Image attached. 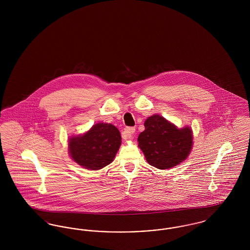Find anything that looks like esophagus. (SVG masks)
<instances>
[{
  "label": "esophagus",
  "mask_w": 250,
  "mask_h": 250,
  "mask_svg": "<svg viewBox=\"0 0 250 250\" xmlns=\"http://www.w3.org/2000/svg\"><path fill=\"white\" fill-rule=\"evenodd\" d=\"M135 127H126L125 130L123 131L122 133V138L125 140V141H128L132 139V135L135 133Z\"/></svg>",
  "instance_id": "1"
}]
</instances>
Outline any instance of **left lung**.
Segmentation results:
<instances>
[{"label": "left lung", "instance_id": "8db88e82", "mask_svg": "<svg viewBox=\"0 0 250 250\" xmlns=\"http://www.w3.org/2000/svg\"><path fill=\"white\" fill-rule=\"evenodd\" d=\"M145 130L139 135L138 146L147 162L159 169H168L185 161L193 147L190 126L182 128L155 114L144 122Z\"/></svg>", "mask_w": 250, "mask_h": 250}]
</instances>
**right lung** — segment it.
Returning <instances> with one entry per match:
<instances>
[{
	"label": "right lung",
	"instance_id": "1",
	"mask_svg": "<svg viewBox=\"0 0 250 250\" xmlns=\"http://www.w3.org/2000/svg\"><path fill=\"white\" fill-rule=\"evenodd\" d=\"M121 143V134L116 126L97 123L83 134L69 137L68 153L78 165L98 170L114 160Z\"/></svg>",
	"mask_w": 250,
	"mask_h": 250
}]
</instances>
